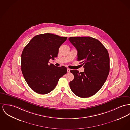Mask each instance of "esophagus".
<instances>
[{
  "label": "esophagus",
  "instance_id": "esophagus-1",
  "mask_svg": "<svg viewBox=\"0 0 130 130\" xmlns=\"http://www.w3.org/2000/svg\"><path fill=\"white\" fill-rule=\"evenodd\" d=\"M67 72L68 73H70V69L69 68H67Z\"/></svg>",
  "mask_w": 130,
  "mask_h": 130
}]
</instances>
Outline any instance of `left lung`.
Here are the masks:
<instances>
[{"label": "left lung", "instance_id": "8db88e82", "mask_svg": "<svg viewBox=\"0 0 130 130\" xmlns=\"http://www.w3.org/2000/svg\"><path fill=\"white\" fill-rule=\"evenodd\" d=\"M69 40L77 49L78 61H81L84 72L70 71L74 76L70 89L77 96L86 98L98 92L108 76L109 56L100 41L90 37H70Z\"/></svg>", "mask_w": 130, "mask_h": 130}]
</instances>
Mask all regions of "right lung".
<instances>
[{"instance_id": "1", "label": "right lung", "mask_w": 130, "mask_h": 130, "mask_svg": "<svg viewBox=\"0 0 130 130\" xmlns=\"http://www.w3.org/2000/svg\"><path fill=\"white\" fill-rule=\"evenodd\" d=\"M67 39L50 33L40 34L35 36L24 48L21 70L27 83L36 92H50L67 73L66 67L48 64L50 59L57 57L60 46Z\"/></svg>"}]
</instances>
